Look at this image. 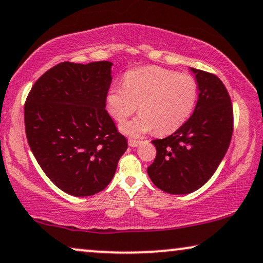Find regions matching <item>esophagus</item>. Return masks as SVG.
I'll return each mask as SVG.
<instances>
[{
  "instance_id": "obj_1",
  "label": "esophagus",
  "mask_w": 263,
  "mask_h": 263,
  "mask_svg": "<svg viewBox=\"0 0 263 263\" xmlns=\"http://www.w3.org/2000/svg\"><path fill=\"white\" fill-rule=\"evenodd\" d=\"M128 143H129V146H130V147H138V146L141 145L142 141H140V140H133V139H130L128 141Z\"/></svg>"
}]
</instances>
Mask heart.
<instances>
[{
	"mask_svg": "<svg viewBox=\"0 0 263 263\" xmlns=\"http://www.w3.org/2000/svg\"><path fill=\"white\" fill-rule=\"evenodd\" d=\"M197 100V82L192 75L177 74L159 67L128 71L123 86L115 85L106 95V110L122 122L138 110L134 120L121 124V130L139 136L153 130L171 134L188 121Z\"/></svg>",
	"mask_w": 263,
	"mask_h": 263,
	"instance_id": "1",
	"label": "heart"
}]
</instances>
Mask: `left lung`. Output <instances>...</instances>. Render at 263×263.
Returning <instances> with one entry per match:
<instances>
[{
    "label": "left lung",
    "mask_w": 263,
    "mask_h": 263,
    "mask_svg": "<svg viewBox=\"0 0 263 263\" xmlns=\"http://www.w3.org/2000/svg\"><path fill=\"white\" fill-rule=\"evenodd\" d=\"M190 69L200 91L195 110L174 134L153 140L157 156L147 167L154 185L174 195L207 183L228 152L233 132L231 98L224 84L217 75Z\"/></svg>",
    "instance_id": "obj_1"
}]
</instances>
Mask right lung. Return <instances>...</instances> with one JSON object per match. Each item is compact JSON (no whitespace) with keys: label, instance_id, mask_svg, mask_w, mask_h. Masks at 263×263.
Returning a JSON list of instances; mask_svg holds the SVG:
<instances>
[{"label":"right lung","instance_id":"obj_1","mask_svg":"<svg viewBox=\"0 0 263 263\" xmlns=\"http://www.w3.org/2000/svg\"><path fill=\"white\" fill-rule=\"evenodd\" d=\"M112 63L62 62L32 86L25 103L30 148L53 184L73 196L105 189L128 142L105 110Z\"/></svg>","mask_w":263,"mask_h":263}]
</instances>
